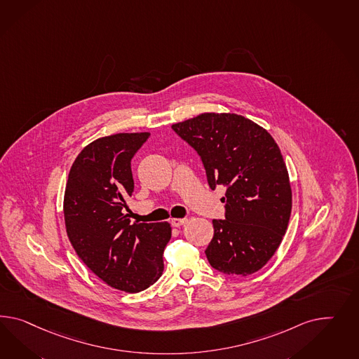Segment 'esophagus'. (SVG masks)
Wrapping results in <instances>:
<instances>
[{"label": "esophagus", "instance_id": "1", "mask_svg": "<svg viewBox=\"0 0 359 359\" xmlns=\"http://www.w3.org/2000/svg\"><path fill=\"white\" fill-rule=\"evenodd\" d=\"M185 222H187V218H172V219H171V224H172L174 227H180V226H183Z\"/></svg>", "mask_w": 359, "mask_h": 359}]
</instances>
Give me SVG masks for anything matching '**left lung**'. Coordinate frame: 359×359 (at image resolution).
I'll list each match as a JSON object with an SVG mask.
<instances>
[{
  "label": "left lung",
  "instance_id": "1",
  "mask_svg": "<svg viewBox=\"0 0 359 359\" xmlns=\"http://www.w3.org/2000/svg\"><path fill=\"white\" fill-rule=\"evenodd\" d=\"M201 156L208 183L226 187V219H213L206 257L214 269L248 276L280 247L292 194L281 150L266 129L236 114L206 112L172 126Z\"/></svg>",
  "mask_w": 359,
  "mask_h": 359
}]
</instances>
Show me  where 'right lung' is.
Wrapping results in <instances>:
<instances>
[{"mask_svg":"<svg viewBox=\"0 0 359 359\" xmlns=\"http://www.w3.org/2000/svg\"><path fill=\"white\" fill-rule=\"evenodd\" d=\"M149 132L117 133L88 144L69 171L64 218L78 257L108 286L138 292L163 271L170 223H133L124 214L135 189L130 161Z\"/></svg>","mask_w":359,"mask_h":359,"instance_id":"1","label":"right lung"}]
</instances>
